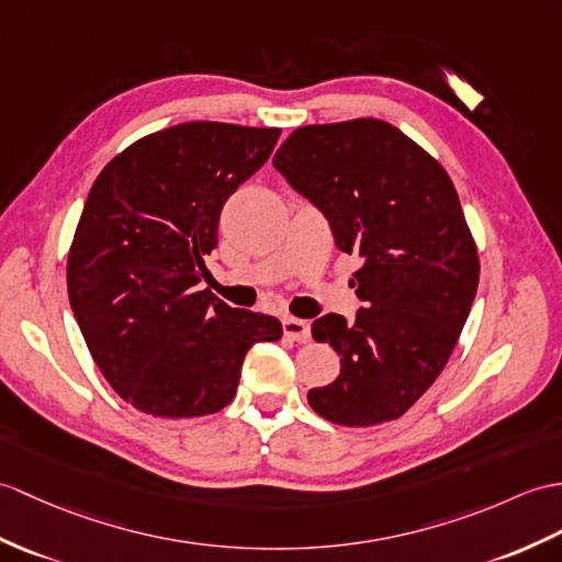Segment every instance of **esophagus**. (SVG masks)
<instances>
[{
	"label": "esophagus",
	"instance_id": "34e87169",
	"mask_svg": "<svg viewBox=\"0 0 562 562\" xmlns=\"http://www.w3.org/2000/svg\"><path fill=\"white\" fill-rule=\"evenodd\" d=\"M282 330H284L286 340H294V342H308L311 340V325L302 318L286 316L282 321Z\"/></svg>",
	"mask_w": 562,
	"mask_h": 562
}]
</instances>
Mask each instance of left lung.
<instances>
[{"mask_svg": "<svg viewBox=\"0 0 562 562\" xmlns=\"http://www.w3.org/2000/svg\"><path fill=\"white\" fill-rule=\"evenodd\" d=\"M272 165L328 217L337 249L361 258L357 321L328 313L311 325L342 367L330 385L308 390V404L342 426L400 419L446 369L479 284L452 179L373 116L299 126Z\"/></svg>", "mask_w": 562, "mask_h": 562, "instance_id": "obj_1", "label": "left lung"}]
</instances>
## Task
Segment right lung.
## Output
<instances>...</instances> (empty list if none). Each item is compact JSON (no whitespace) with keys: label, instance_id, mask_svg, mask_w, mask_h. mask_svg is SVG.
<instances>
[{"label":"right lung","instance_id":"obj_1","mask_svg":"<svg viewBox=\"0 0 562 562\" xmlns=\"http://www.w3.org/2000/svg\"><path fill=\"white\" fill-rule=\"evenodd\" d=\"M278 138L270 126L177 124L124 148L90 189L67 260L69 302L98 369L138 412H220L246 351L282 337L278 318L199 290L222 205Z\"/></svg>","mask_w":562,"mask_h":562}]
</instances>
